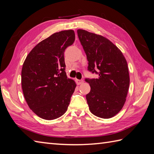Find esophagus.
<instances>
[{
  "label": "esophagus",
  "instance_id": "esophagus-1",
  "mask_svg": "<svg viewBox=\"0 0 154 154\" xmlns=\"http://www.w3.org/2000/svg\"><path fill=\"white\" fill-rule=\"evenodd\" d=\"M76 82L78 84V85H80V84H82L84 82V80H76Z\"/></svg>",
  "mask_w": 154,
  "mask_h": 154
}]
</instances>
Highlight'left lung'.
<instances>
[{
	"mask_svg": "<svg viewBox=\"0 0 154 154\" xmlns=\"http://www.w3.org/2000/svg\"><path fill=\"white\" fill-rule=\"evenodd\" d=\"M77 33L88 61V70L98 75L85 78L91 88L86 96L90 110L99 118H112L123 108L129 89L126 60L106 38L82 29Z\"/></svg>",
	"mask_w": 154,
	"mask_h": 154,
	"instance_id": "obj_1",
	"label": "left lung"
}]
</instances>
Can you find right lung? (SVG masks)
<instances>
[{
    "instance_id": "right-lung-1",
    "label": "right lung",
    "mask_w": 154,
    "mask_h": 154,
    "mask_svg": "<svg viewBox=\"0 0 154 154\" xmlns=\"http://www.w3.org/2000/svg\"><path fill=\"white\" fill-rule=\"evenodd\" d=\"M74 40L72 30L56 32L38 44L24 60L21 72L24 98L32 112L45 120L64 114L76 86L67 78L64 56Z\"/></svg>"
}]
</instances>
